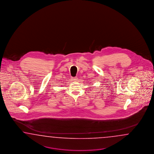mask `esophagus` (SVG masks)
I'll return each mask as SVG.
<instances>
[{
  "instance_id": "esophagus-1",
  "label": "esophagus",
  "mask_w": 154,
  "mask_h": 154,
  "mask_svg": "<svg viewBox=\"0 0 154 154\" xmlns=\"http://www.w3.org/2000/svg\"><path fill=\"white\" fill-rule=\"evenodd\" d=\"M72 79L73 81H76L77 80V78L76 77H72Z\"/></svg>"
}]
</instances>
